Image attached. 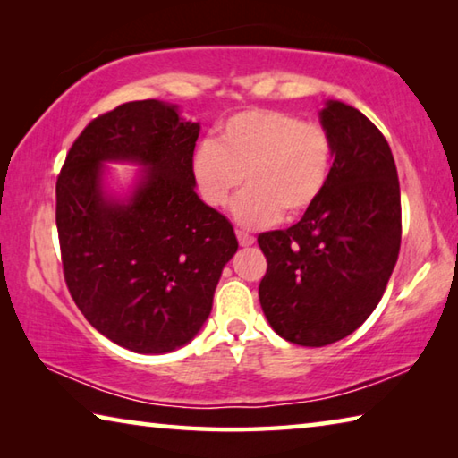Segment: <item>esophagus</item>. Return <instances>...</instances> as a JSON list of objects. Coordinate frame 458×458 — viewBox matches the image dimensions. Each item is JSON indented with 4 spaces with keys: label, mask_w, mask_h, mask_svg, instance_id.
<instances>
[{
    "label": "esophagus",
    "mask_w": 458,
    "mask_h": 458,
    "mask_svg": "<svg viewBox=\"0 0 458 458\" xmlns=\"http://www.w3.org/2000/svg\"><path fill=\"white\" fill-rule=\"evenodd\" d=\"M236 238H238V242H240V246H252L254 244V238L250 236V234H246V232H236Z\"/></svg>",
    "instance_id": "1"
}]
</instances>
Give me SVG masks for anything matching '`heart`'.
<instances>
[{
  "instance_id": "1",
  "label": "heart",
  "mask_w": 458,
  "mask_h": 458,
  "mask_svg": "<svg viewBox=\"0 0 458 458\" xmlns=\"http://www.w3.org/2000/svg\"><path fill=\"white\" fill-rule=\"evenodd\" d=\"M327 131L270 108H252L222 123L218 143L204 141L193 153V177L210 206H224L240 185L248 188L232 204L244 228H265L311 208L331 172Z\"/></svg>"
}]
</instances>
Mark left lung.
I'll return each mask as SVG.
<instances>
[{"instance_id": "obj_1", "label": "left lung", "mask_w": 458, "mask_h": 458, "mask_svg": "<svg viewBox=\"0 0 458 458\" xmlns=\"http://www.w3.org/2000/svg\"><path fill=\"white\" fill-rule=\"evenodd\" d=\"M333 165L319 199L294 226L259 236L268 268L260 307L291 344L323 347L368 319L396 267L402 208L390 145L358 108L325 100Z\"/></svg>"}]
</instances>
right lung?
I'll list each match as a JSON object with an SVG mask.
<instances>
[{
    "label": "right lung",
    "instance_id": "right-lung-1",
    "mask_svg": "<svg viewBox=\"0 0 458 458\" xmlns=\"http://www.w3.org/2000/svg\"><path fill=\"white\" fill-rule=\"evenodd\" d=\"M199 123L164 100H135L89 123L56 182V226L74 303L135 353H169L198 335L226 262L232 224L196 193ZM108 163L137 165L123 192Z\"/></svg>",
    "mask_w": 458,
    "mask_h": 458
}]
</instances>
